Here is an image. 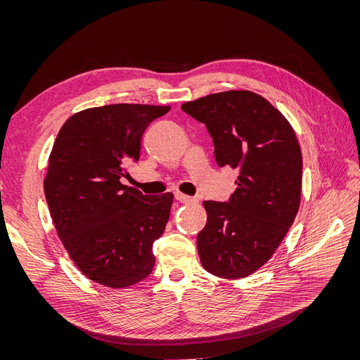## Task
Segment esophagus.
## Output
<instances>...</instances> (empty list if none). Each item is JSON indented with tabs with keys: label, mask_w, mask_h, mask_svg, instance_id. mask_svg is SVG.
<instances>
[{
	"label": "esophagus",
	"mask_w": 360,
	"mask_h": 360,
	"mask_svg": "<svg viewBox=\"0 0 360 360\" xmlns=\"http://www.w3.org/2000/svg\"><path fill=\"white\" fill-rule=\"evenodd\" d=\"M174 197H176V200H177L179 202H191V201H193V198H192V197H188V195L180 193V192H176V193H174Z\"/></svg>",
	"instance_id": "34e87169"
}]
</instances>
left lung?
<instances>
[{"label":"left lung","instance_id":"1","mask_svg":"<svg viewBox=\"0 0 360 360\" xmlns=\"http://www.w3.org/2000/svg\"><path fill=\"white\" fill-rule=\"evenodd\" d=\"M181 110L205 124L217 165L240 174L230 200L202 202L201 264L214 276L245 278L275 254L297 214L302 153L296 134L274 105L246 90L200 97Z\"/></svg>","mask_w":360,"mask_h":360}]
</instances>
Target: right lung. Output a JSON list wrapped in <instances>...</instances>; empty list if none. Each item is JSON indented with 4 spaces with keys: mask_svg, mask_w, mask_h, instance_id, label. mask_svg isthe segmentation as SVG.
<instances>
[{
    "mask_svg": "<svg viewBox=\"0 0 360 360\" xmlns=\"http://www.w3.org/2000/svg\"><path fill=\"white\" fill-rule=\"evenodd\" d=\"M169 110L89 108L72 115L53 143L45 179L52 222L73 263L97 284L130 287L155 267L153 243L165 231L174 195L151 197L120 180L138 162L148 124Z\"/></svg>",
    "mask_w": 360,
    "mask_h": 360,
    "instance_id": "add662e5",
    "label": "right lung"
}]
</instances>
